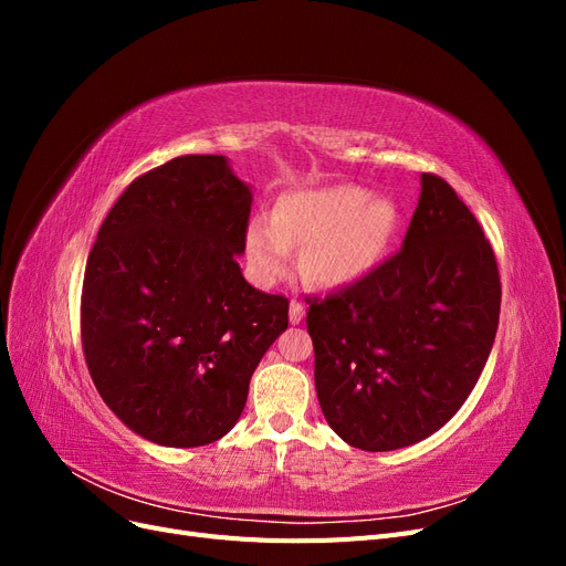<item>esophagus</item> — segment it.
Masks as SVG:
<instances>
[{
	"mask_svg": "<svg viewBox=\"0 0 566 566\" xmlns=\"http://www.w3.org/2000/svg\"><path fill=\"white\" fill-rule=\"evenodd\" d=\"M304 318V304L297 300H290V323H302Z\"/></svg>",
	"mask_w": 566,
	"mask_h": 566,
	"instance_id": "obj_1",
	"label": "esophagus"
}]
</instances>
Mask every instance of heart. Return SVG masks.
Here are the masks:
<instances>
[{"label":"heart","mask_w":566,"mask_h":566,"mask_svg":"<svg viewBox=\"0 0 566 566\" xmlns=\"http://www.w3.org/2000/svg\"><path fill=\"white\" fill-rule=\"evenodd\" d=\"M399 224L397 205L370 198L361 186L337 184L281 200L276 219H256L248 229V260L262 283L285 279L304 256L306 276L323 287H345L366 279L382 262Z\"/></svg>","instance_id":"heart-1"}]
</instances>
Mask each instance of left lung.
Wrapping results in <instances>:
<instances>
[{
    "label": "left lung",
    "mask_w": 566,
    "mask_h": 566,
    "mask_svg": "<svg viewBox=\"0 0 566 566\" xmlns=\"http://www.w3.org/2000/svg\"><path fill=\"white\" fill-rule=\"evenodd\" d=\"M420 184L401 250L366 279L306 297L321 410L361 451L403 449L447 424L499 331L501 276L482 227L441 177Z\"/></svg>",
    "instance_id": "1"
}]
</instances>
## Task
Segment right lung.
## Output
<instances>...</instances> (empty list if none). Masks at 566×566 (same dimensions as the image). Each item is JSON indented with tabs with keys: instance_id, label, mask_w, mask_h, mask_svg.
<instances>
[{
	"instance_id": "right-lung-1",
	"label": "right lung",
	"mask_w": 566,
	"mask_h": 566,
	"mask_svg": "<svg viewBox=\"0 0 566 566\" xmlns=\"http://www.w3.org/2000/svg\"><path fill=\"white\" fill-rule=\"evenodd\" d=\"M250 208L224 156H181L125 188L90 252L84 361L113 413L160 447L224 437L287 328V297L252 287L238 266Z\"/></svg>"
}]
</instances>
